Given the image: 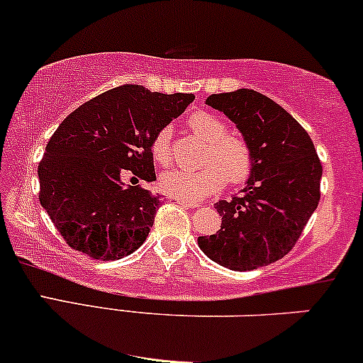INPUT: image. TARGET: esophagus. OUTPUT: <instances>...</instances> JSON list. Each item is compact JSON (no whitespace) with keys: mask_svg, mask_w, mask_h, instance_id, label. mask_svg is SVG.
Listing matches in <instances>:
<instances>
[{"mask_svg":"<svg viewBox=\"0 0 363 363\" xmlns=\"http://www.w3.org/2000/svg\"><path fill=\"white\" fill-rule=\"evenodd\" d=\"M178 205H183L186 206V208H199V203H191V201H185V200H177Z\"/></svg>","mask_w":363,"mask_h":363,"instance_id":"obj_1","label":"esophagus"}]
</instances>
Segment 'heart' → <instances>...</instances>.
I'll use <instances>...</instances> for the list:
<instances>
[{
    "label": "heart",
    "mask_w": 363,
    "mask_h": 363,
    "mask_svg": "<svg viewBox=\"0 0 363 363\" xmlns=\"http://www.w3.org/2000/svg\"><path fill=\"white\" fill-rule=\"evenodd\" d=\"M188 125L208 143L200 170H168L160 177V190L173 199L200 201L213 195L227 183H242L250 175L253 155L250 145L242 136L227 135V125L218 116L206 111L193 113ZM153 158L160 164L172 162L170 130L158 131L152 143Z\"/></svg>",
    "instance_id": "b5f03b06"
}]
</instances>
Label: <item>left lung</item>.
I'll use <instances>...</instances> for the list:
<instances>
[{"mask_svg":"<svg viewBox=\"0 0 363 363\" xmlns=\"http://www.w3.org/2000/svg\"><path fill=\"white\" fill-rule=\"evenodd\" d=\"M205 103L233 121L253 164L242 196L215 203L222 228L199 237L200 250L235 272L270 265L294 248L318 206L322 164L313 141L289 111L253 89L210 95Z\"/></svg>","mask_w":363,"mask_h":363,"instance_id":"1","label":"left lung"}]
</instances>
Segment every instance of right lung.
<instances>
[{"instance_id":"right-lung-1","label":"right lung","mask_w":363,"mask_h":363,"mask_svg":"<svg viewBox=\"0 0 363 363\" xmlns=\"http://www.w3.org/2000/svg\"><path fill=\"white\" fill-rule=\"evenodd\" d=\"M193 100L191 93L164 95L123 84L63 120L48 141L38 178L40 203L73 250L106 262L143 245L160 196L123 180H157L155 136Z\"/></svg>"}]
</instances>
